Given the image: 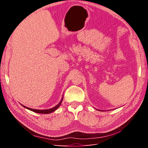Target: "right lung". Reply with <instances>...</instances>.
Returning <instances> with one entry per match:
<instances>
[{
  "label": "right lung",
  "instance_id": "obj_1",
  "mask_svg": "<svg viewBox=\"0 0 148 148\" xmlns=\"http://www.w3.org/2000/svg\"><path fill=\"white\" fill-rule=\"evenodd\" d=\"M63 97H62V99H61L60 102L58 104L57 106H56L55 107H52L51 109H46V110H38V109H31V108H28L27 107H25V106H23L26 109H28V110H30L33 112H36V113H39V114H49V113H52L53 112V111H55L57 108H59L60 107L61 103L62 102V100H63Z\"/></svg>",
  "mask_w": 148,
  "mask_h": 148
}]
</instances>
